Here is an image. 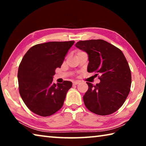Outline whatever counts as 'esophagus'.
Instances as JSON below:
<instances>
[{
  "mask_svg": "<svg viewBox=\"0 0 146 146\" xmlns=\"http://www.w3.org/2000/svg\"><path fill=\"white\" fill-rule=\"evenodd\" d=\"M80 82V81H73V85L75 86V85H77L78 84H79Z\"/></svg>",
  "mask_w": 146,
  "mask_h": 146,
  "instance_id": "esophagus-1",
  "label": "esophagus"
}]
</instances>
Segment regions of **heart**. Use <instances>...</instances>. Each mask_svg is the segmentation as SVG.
Segmentation results:
<instances>
[{
  "label": "heart",
  "mask_w": 146,
  "mask_h": 146,
  "mask_svg": "<svg viewBox=\"0 0 146 146\" xmlns=\"http://www.w3.org/2000/svg\"><path fill=\"white\" fill-rule=\"evenodd\" d=\"M79 52H81V51H79ZM79 52H78V53H79Z\"/></svg>",
  "instance_id": "heart-1"
}]
</instances>
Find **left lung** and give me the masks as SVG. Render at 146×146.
<instances>
[{
  "mask_svg": "<svg viewBox=\"0 0 146 146\" xmlns=\"http://www.w3.org/2000/svg\"><path fill=\"white\" fill-rule=\"evenodd\" d=\"M76 48L88 53V71L100 74V83L87 82L83 97L86 107L99 115L112 114L124 103L129 95L131 74L127 61L120 49L101 39L80 40Z\"/></svg>",
  "mask_w": 146,
  "mask_h": 146,
  "instance_id": "obj_1",
  "label": "left lung"
}]
</instances>
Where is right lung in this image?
<instances>
[{
  "instance_id": "obj_1",
  "label": "right lung",
  "mask_w": 146,
  "mask_h": 146,
  "mask_svg": "<svg viewBox=\"0 0 146 146\" xmlns=\"http://www.w3.org/2000/svg\"><path fill=\"white\" fill-rule=\"evenodd\" d=\"M75 42H49L35 45L24 56L18 70L19 93L32 112L42 117L53 115L62 107L70 81L53 83L55 70L60 68Z\"/></svg>"
}]
</instances>
